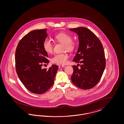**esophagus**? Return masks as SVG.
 I'll return each instance as SVG.
<instances>
[{
    "label": "esophagus",
    "instance_id": "1",
    "mask_svg": "<svg viewBox=\"0 0 124 124\" xmlns=\"http://www.w3.org/2000/svg\"><path fill=\"white\" fill-rule=\"evenodd\" d=\"M59 68H63V67H65V66L64 65H60L59 66Z\"/></svg>",
    "mask_w": 124,
    "mask_h": 124
}]
</instances>
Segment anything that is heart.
<instances>
[{
    "label": "heart",
    "mask_w": 124,
    "mask_h": 124,
    "mask_svg": "<svg viewBox=\"0 0 124 124\" xmlns=\"http://www.w3.org/2000/svg\"><path fill=\"white\" fill-rule=\"evenodd\" d=\"M56 41L63 44V50H66L69 52H73L77 47V44L75 42L72 40L71 36L65 32H60L54 37ZM44 50L47 53H52L53 46L52 42L49 39H46L43 44ZM68 58V56L66 53H61L55 55L51 59L52 63L58 65H64Z\"/></svg>",
    "instance_id": "b5f03b06"
}]
</instances>
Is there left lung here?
<instances>
[{
  "label": "left lung",
  "instance_id": "1",
  "mask_svg": "<svg viewBox=\"0 0 124 124\" xmlns=\"http://www.w3.org/2000/svg\"><path fill=\"white\" fill-rule=\"evenodd\" d=\"M69 30L78 37V48L73 61L80 64L72 66L71 81L79 88H92L100 81L106 67L103 46L99 38L87 28L80 27Z\"/></svg>",
  "mask_w": 124,
  "mask_h": 124
}]
</instances>
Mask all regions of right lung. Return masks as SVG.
I'll list each match as a JSON object with an SVG mask.
<instances>
[{
	"instance_id": "obj_1",
	"label": "right lung",
	"mask_w": 124,
	"mask_h": 124,
	"mask_svg": "<svg viewBox=\"0 0 124 124\" xmlns=\"http://www.w3.org/2000/svg\"><path fill=\"white\" fill-rule=\"evenodd\" d=\"M46 31L47 29L30 31L18 43L15 52L18 77L27 89L35 94L44 93L52 87L59 68L53 65L48 70L42 69V63L49 61L43 47Z\"/></svg>"
}]
</instances>
